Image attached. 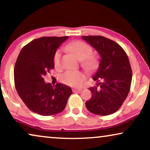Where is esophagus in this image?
<instances>
[{
  "instance_id": "34e87169",
  "label": "esophagus",
  "mask_w": 150,
  "mask_h": 150,
  "mask_svg": "<svg viewBox=\"0 0 150 150\" xmlns=\"http://www.w3.org/2000/svg\"><path fill=\"white\" fill-rule=\"evenodd\" d=\"M73 92H81L82 91V89H77V88H74V89H73Z\"/></svg>"
}]
</instances>
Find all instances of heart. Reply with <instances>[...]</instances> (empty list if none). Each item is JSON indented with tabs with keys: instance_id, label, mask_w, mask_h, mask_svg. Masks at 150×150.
<instances>
[{
	"instance_id": "heart-1",
	"label": "heart",
	"mask_w": 150,
	"mask_h": 150,
	"mask_svg": "<svg viewBox=\"0 0 150 150\" xmlns=\"http://www.w3.org/2000/svg\"><path fill=\"white\" fill-rule=\"evenodd\" d=\"M65 50L72 53L80 61L84 60L83 66L88 69H93L97 65V60L93 57H90L92 53V48L81 41H78L72 44L67 46ZM61 52L60 50L55 52L53 57V62L55 67L60 65ZM86 78L85 74L81 71H67L61 76L60 80L65 85L71 87H80L83 85Z\"/></svg>"
}]
</instances>
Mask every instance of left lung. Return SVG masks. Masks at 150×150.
<instances>
[{
  "mask_svg": "<svg viewBox=\"0 0 150 150\" xmlns=\"http://www.w3.org/2000/svg\"><path fill=\"white\" fill-rule=\"evenodd\" d=\"M100 55L98 71L92 79L96 86L89 88L92 96L85 102L89 111L98 115L116 112L126 100L132 82L128 57L117 43L103 36H82Z\"/></svg>",
  "mask_w": 150,
  "mask_h": 150,
  "instance_id": "left-lung-1",
  "label": "left lung"
}]
</instances>
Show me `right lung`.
<instances>
[{"mask_svg":"<svg viewBox=\"0 0 150 150\" xmlns=\"http://www.w3.org/2000/svg\"><path fill=\"white\" fill-rule=\"evenodd\" d=\"M68 36L42 37L20 51L14 67V83L18 95L33 112L50 116L62 112L72 91L68 86L44 82V76L54 67L57 49Z\"/></svg>","mask_w":150,"mask_h":150,"instance_id":"right-lung-1","label":"right lung"}]
</instances>
